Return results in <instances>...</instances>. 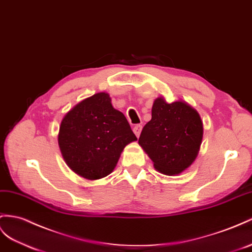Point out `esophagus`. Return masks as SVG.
<instances>
[{
  "label": "esophagus",
  "instance_id": "34e87169",
  "mask_svg": "<svg viewBox=\"0 0 252 252\" xmlns=\"http://www.w3.org/2000/svg\"><path fill=\"white\" fill-rule=\"evenodd\" d=\"M141 128H143V126H141L140 125H136L134 127H133V131L135 133V135H136L137 137H139L140 135V132H141Z\"/></svg>",
  "mask_w": 252,
  "mask_h": 252
}]
</instances>
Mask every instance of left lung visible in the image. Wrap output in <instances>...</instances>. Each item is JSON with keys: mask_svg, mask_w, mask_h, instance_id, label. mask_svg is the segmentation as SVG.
I'll list each match as a JSON object with an SVG mask.
<instances>
[{"mask_svg": "<svg viewBox=\"0 0 252 252\" xmlns=\"http://www.w3.org/2000/svg\"><path fill=\"white\" fill-rule=\"evenodd\" d=\"M202 134V122L195 109L182 101L168 104L158 98L152 106V118L144 126L138 143L159 172L173 176L195 160Z\"/></svg>", "mask_w": 252, "mask_h": 252, "instance_id": "1", "label": "left lung"}]
</instances>
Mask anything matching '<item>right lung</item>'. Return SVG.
<instances>
[{
  "label": "right lung",
  "mask_w": 252,
  "mask_h": 252,
  "mask_svg": "<svg viewBox=\"0 0 252 252\" xmlns=\"http://www.w3.org/2000/svg\"><path fill=\"white\" fill-rule=\"evenodd\" d=\"M136 139L125 115L113 107L105 93L75 105L63 117L59 134L66 163L88 180L109 175L125 147Z\"/></svg>",
  "instance_id": "1"
}]
</instances>
